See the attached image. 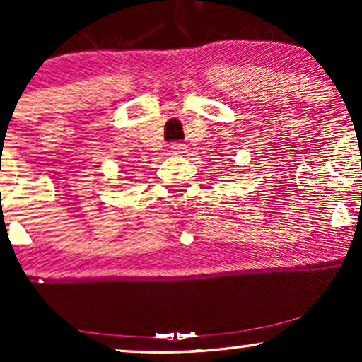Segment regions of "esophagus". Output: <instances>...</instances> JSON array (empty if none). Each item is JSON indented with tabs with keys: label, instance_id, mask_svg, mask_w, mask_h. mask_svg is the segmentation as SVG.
Masks as SVG:
<instances>
[{
	"label": "esophagus",
	"instance_id": "1",
	"mask_svg": "<svg viewBox=\"0 0 362 362\" xmlns=\"http://www.w3.org/2000/svg\"><path fill=\"white\" fill-rule=\"evenodd\" d=\"M170 150H171V153H175V155H180V153H185L186 145H185V143L175 141V143H171V145H170Z\"/></svg>",
	"mask_w": 362,
	"mask_h": 362
}]
</instances>
